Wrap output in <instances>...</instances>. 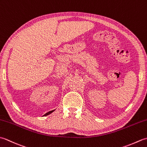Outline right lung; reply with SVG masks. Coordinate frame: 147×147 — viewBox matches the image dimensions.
Returning a JSON list of instances; mask_svg holds the SVG:
<instances>
[{"label":"right lung","mask_w":147,"mask_h":147,"mask_svg":"<svg viewBox=\"0 0 147 147\" xmlns=\"http://www.w3.org/2000/svg\"><path fill=\"white\" fill-rule=\"evenodd\" d=\"M54 111H50V112H47V113H46L45 115H44V116H45V115H49V114H50L51 113H52V112Z\"/></svg>","instance_id":"obj_1"}]
</instances>
